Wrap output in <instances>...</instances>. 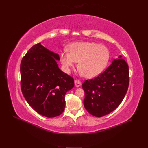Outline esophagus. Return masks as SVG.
<instances>
[{
	"label": "esophagus",
	"mask_w": 148,
	"mask_h": 148,
	"mask_svg": "<svg viewBox=\"0 0 148 148\" xmlns=\"http://www.w3.org/2000/svg\"><path fill=\"white\" fill-rule=\"evenodd\" d=\"M75 85L76 87H79L82 85V83H81V82L79 81V80L76 79V80H75Z\"/></svg>",
	"instance_id": "obj_1"
}]
</instances>
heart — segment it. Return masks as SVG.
Segmentation results:
<instances>
[{"mask_svg":"<svg viewBox=\"0 0 148 148\" xmlns=\"http://www.w3.org/2000/svg\"><path fill=\"white\" fill-rule=\"evenodd\" d=\"M68 50L60 53V59L66 72L78 61V69L84 77L91 78L104 70L110 59L108 48L93 42H76L70 44Z\"/></svg>","mask_w":148,"mask_h":148,"instance_id":"1","label":"heart"}]
</instances>
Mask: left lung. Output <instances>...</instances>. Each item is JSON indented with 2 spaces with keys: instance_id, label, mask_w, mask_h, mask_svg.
<instances>
[{
  "instance_id": "8db88e82",
  "label": "left lung",
  "mask_w": 148,
  "mask_h": 148,
  "mask_svg": "<svg viewBox=\"0 0 148 148\" xmlns=\"http://www.w3.org/2000/svg\"><path fill=\"white\" fill-rule=\"evenodd\" d=\"M129 82L128 65L120 56L104 72L83 83L85 109L97 117L110 114L124 99Z\"/></svg>"
}]
</instances>
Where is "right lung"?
Returning a JSON list of instances; mask_svg holds the SVG:
<instances>
[{"mask_svg":"<svg viewBox=\"0 0 148 148\" xmlns=\"http://www.w3.org/2000/svg\"><path fill=\"white\" fill-rule=\"evenodd\" d=\"M59 54L35 44L20 65L21 89L26 101L44 117H56L65 109V95L74 87L73 78L61 71Z\"/></svg>","mask_w":148,"mask_h":148,"instance_id":"right-lung-1","label":"right lung"}]
</instances>
